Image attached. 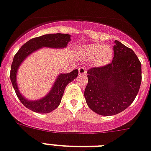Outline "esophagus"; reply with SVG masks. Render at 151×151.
Here are the masks:
<instances>
[{"label": "esophagus", "instance_id": "34e87169", "mask_svg": "<svg viewBox=\"0 0 151 151\" xmlns=\"http://www.w3.org/2000/svg\"><path fill=\"white\" fill-rule=\"evenodd\" d=\"M87 68L86 67H81V68H79V73L81 74V75H85L87 73Z\"/></svg>", "mask_w": 151, "mask_h": 151}]
</instances>
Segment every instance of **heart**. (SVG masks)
<instances>
[{"mask_svg": "<svg viewBox=\"0 0 151 151\" xmlns=\"http://www.w3.org/2000/svg\"><path fill=\"white\" fill-rule=\"evenodd\" d=\"M81 54L83 60L93 61L98 65L107 64L113 56V49L108 45L92 44L83 45L81 49Z\"/></svg>", "mask_w": 151, "mask_h": 151, "instance_id": "heart-1", "label": "heart"}]
</instances>
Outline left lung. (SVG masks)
<instances>
[{
  "label": "left lung",
  "mask_w": 151,
  "mask_h": 151,
  "mask_svg": "<svg viewBox=\"0 0 151 151\" xmlns=\"http://www.w3.org/2000/svg\"><path fill=\"white\" fill-rule=\"evenodd\" d=\"M111 64L87 70L84 97L88 107L103 116L122 112L134 101L141 83V64L133 50L115 40Z\"/></svg>",
  "instance_id": "obj_1"
}]
</instances>
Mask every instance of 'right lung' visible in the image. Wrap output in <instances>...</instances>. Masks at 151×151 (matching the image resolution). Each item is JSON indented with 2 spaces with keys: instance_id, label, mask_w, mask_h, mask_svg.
<instances>
[{
  "instance_id": "1",
  "label": "right lung",
  "mask_w": 151,
  "mask_h": 151,
  "mask_svg": "<svg viewBox=\"0 0 151 151\" xmlns=\"http://www.w3.org/2000/svg\"><path fill=\"white\" fill-rule=\"evenodd\" d=\"M70 40V35L67 34L43 35L30 39L19 49L17 54L14 55L11 64L10 78L17 97L27 108L40 114H47L55 110L60 104L66 86L78 77V70L76 69L68 73H60L50 92L45 97L37 101H29L23 97L22 94L20 93L17 84V72L21 64L27 57H28L31 53L40 48L44 47L50 48H64L68 46Z\"/></svg>"
}]
</instances>
